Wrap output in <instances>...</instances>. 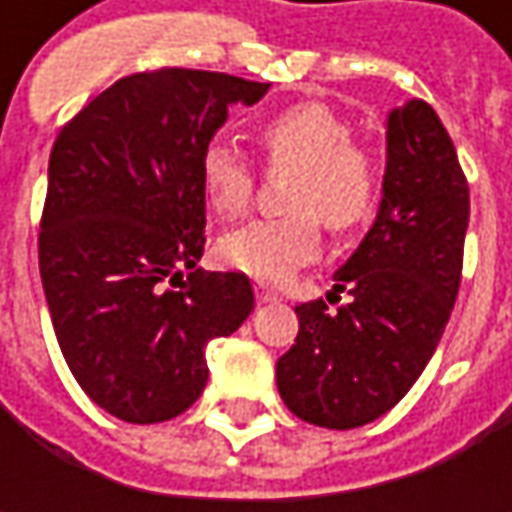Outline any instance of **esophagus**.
Wrapping results in <instances>:
<instances>
[{"label": "esophagus", "mask_w": 512, "mask_h": 512, "mask_svg": "<svg viewBox=\"0 0 512 512\" xmlns=\"http://www.w3.org/2000/svg\"><path fill=\"white\" fill-rule=\"evenodd\" d=\"M253 287H256V299H259V302H276V299H279L276 287L267 285V282H262V279H259Z\"/></svg>", "instance_id": "esophagus-1"}]
</instances>
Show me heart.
<instances>
[{
  "mask_svg": "<svg viewBox=\"0 0 512 512\" xmlns=\"http://www.w3.org/2000/svg\"><path fill=\"white\" fill-rule=\"evenodd\" d=\"M259 145L270 168L296 173L285 202L293 213L227 233L219 259L256 279L279 282L319 253V222L344 236L373 216L379 168L367 150L353 145V128L322 102H299L267 116L259 125ZM199 179L207 205L222 219L242 216L253 202V165L225 139L202 150Z\"/></svg>",
  "mask_w": 512,
  "mask_h": 512,
  "instance_id": "b5f03b06",
  "label": "heart"
}]
</instances>
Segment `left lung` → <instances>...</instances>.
<instances>
[{"mask_svg":"<svg viewBox=\"0 0 512 512\" xmlns=\"http://www.w3.org/2000/svg\"><path fill=\"white\" fill-rule=\"evenodd\" d=\"M467 222V179L436 110L422 99L390 110L376 222L333 276L350 302L296 307L299 336L276 362L290 413L353 430L402 402L456 305Z\"/></svg>","mask_w":512,"mask_h":512,"instance_id":"left-lung-1","label":"left lung"}]
</instances>
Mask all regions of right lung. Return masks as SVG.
Segmentation results:
<instances>
[{
  "label": "right lung",
  "instance_id": "add662e5",
  "mask_svg": "<svg viewBox=\"0 0 512 512\" xmlns=\"http://www.w3.org/2000/svg\"><path fill=\"white\" fill-rule=\"evenodd\" d=\"M267 88L210 70L133 73L53 142L39 233L50 322L73 379L122 422L185 413L207 384V342L253 310L245 273L196 267L199 159L227 108L256 105Z\"/></svg>",
  "mask_w": 512,
  "mask_h": 512
}]
</instances>
